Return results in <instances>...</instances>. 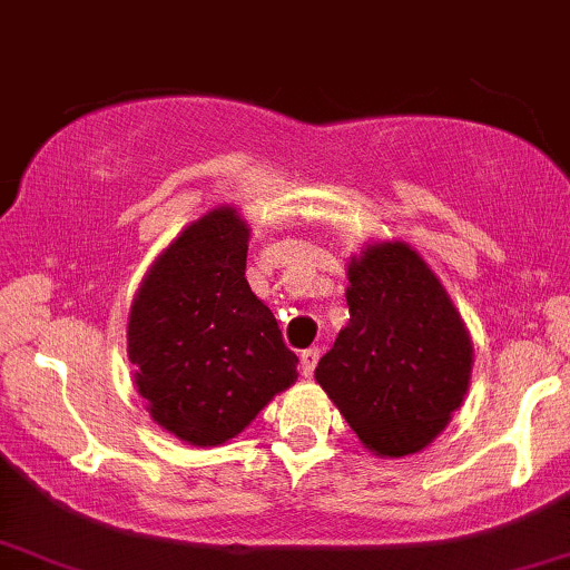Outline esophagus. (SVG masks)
I'll list each match as a JSON object with an SVG mask.
<instances>
[{"label":"esophagus","mask_w":570,"mask_h":570,"mask_svg":"<svg viewBox=\"0 0 570 570\" xmlns=\"http://www.w3.org/2000/svg\"><path fill=\"white\" fill-rule=\"evenodd\" d=\"M317 360H321V348H305V352L299 354L302 375H305V377H313L315 367H317Z\"/></svg>","instance_id":"34e87169"}]
</instances>
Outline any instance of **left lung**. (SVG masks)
Here are the masks:
<instances>
[{
	"label": "left lung",
	"mask_w": 570,
	"mask_h": 570,
	"mask_svg": "<svg viewBox=\"0 0 570 570\" xmlns=\"http://www.w3.org/2000/svg\"><path fill=\"white\" fill-rule=\"evenodd\" d=\"M346 305V328L315 381L364 449L389 459L420 453L464 404L474 364L466 325L404 242H375L352 257Z\"/></svg>",
	"instance_id": "8db88e82"
}]
</instances>
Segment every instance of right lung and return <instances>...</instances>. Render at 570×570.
Wrapping results in <instances>:
<instances>
[{"mask_svg":"<svg viewBox=\"0 0 570 570\" xmlns=\"http://www.w3.org/2000/svg\"><path fill=\"white\" fill-rule=\"evenodd\" d=\"M249 226L232 206L197 218L156 257L127 323L148 412L189 445H222L297 381V354L245 278Z\"/></svg>","mask_w":570,"mask_h":570,"instance_id":"1","label":"right lung"}]
</instances>
